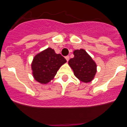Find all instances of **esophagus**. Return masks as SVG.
I'll use <instances>...</instances> for the list:
<instances>
[{
  "instance_id": "obj_1",
  "label": "esophagus",
  "mask_w": 127,
  "mask_h": 127,
  "mask_svg": "<svg viewBox=\"0 0 127 127\" xmlns=\"http://www.w3.org/2000/svg\"><path fill=\"white\" fill-rule=\"evenodd\" d=\"M65 59H66V60H67V62L69 61V56H67V57H65Z\"/></svg>"
}]
</instances>
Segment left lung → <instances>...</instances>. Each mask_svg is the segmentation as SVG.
I'll return each mask as SVG.
<instances>
[{
    "label": "left lung",
    "mask_w": 127,
    "mask_h": 127,
    "mask_svg": "<svg viewBox=\"0 0 127 127\" xmlns=\"http://www.w3.org/2000/svg\"><path fill=\"white\" fill-rule=\"evenodd\" d=\"M74 57L70 58L69 65L75 76L81 81L89 83L94 79L97 72V65L83 49L74 51Z\"/></svg>",
    "instance_id": "obj_1"
}]
</instances>
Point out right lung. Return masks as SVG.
Returning <instances> with one entry per match:
<instances>
[{"mask_svg": "<svg viewBox=\"0 0 127 127\" xmlns=\"http://www.w3.org/2000/svg\"><path fill=\"white\" fill-rule=\"evenodd\" d=\"M66 62L60 54H57L51 48H47L33 58L31 67L34 79L41 84L48 83Z\"/></svg>", "mask_w": 127, "mask_h": 127, "instance_id": "1", "label": "right lung"}]
</instances>
